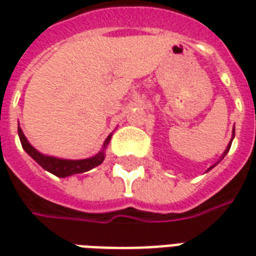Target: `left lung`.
I'll use <instances>...</instances> for the list:
<instances>
[{
	"mask_svg": "<svg viewBox=\"0 0 256 256\" xmlns=\"http://www.w3.org/2000/svg\"><path fill=\"white\" fill-rule=\"evenodd\" d=\"M230 145H232V142H230V144H229V146H228V150H225V154H224V155H226V154H228V150H230ZM212 167H214V166H212ZM212 167H210V168H212Z\"/></svg>",
	"mask_w": 256,
	"mask_h": 256,
	"instance_id": "left-lung-1",
	"label": "left lung"
}]
</instances>
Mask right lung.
Listing matches in <instances>:
<instances>
[{
    "label": "right lung",
    "mask_w": 256,
    "mask_h": 256,
    "mask_svg": "<svg viewBox=\"0 0 256 256\" xmlns=\"http://www.w3.org/2000/svg\"><path fill=\"white\" fill-rule=\"evenodd\" d=\"M18 133H19L20 142L23 150L28 154V155L34 159V160L42 167L45 168L46 172H52L56 177H68V176H72V174H79V172H84L93 168V167L98 166L104 160V150L98 152L97 155L89 159H84V160H66V159H58V158H52V156H45L40 154L36 148H32L30 142L27 141L24 137V134L22 132V128H18ZM111 140V136H108V138L104 142V148H106L108 142Z\"/></svg>",
    "instance_id": "obj_1"
}]
</instances>
